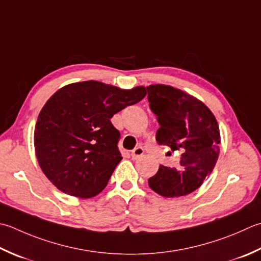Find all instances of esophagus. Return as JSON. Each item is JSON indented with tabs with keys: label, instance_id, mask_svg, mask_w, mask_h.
I'll use <instances>...</instances> for the list:
<instances>
[{
	"label": "esophagus",
	"instance_id": "obj_1",
	"mask_svg": "<svg viewBox=\"0 0 261 261\" xmlns=\"http://www.w3.org/2000/svg\"><path fill=\"white\" fill-rule=\"evenodd\" d=\"M144 154H145L144 148H142V147H137V148H135L134 150H132L131 156H132V158H134V160H138V158H140V157L144 156Z\"/></svg>",
	"mask_w": 261,
	"mask_h": 261
}]
</instances>
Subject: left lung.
I'll use <instances>...</instances> for the list:
<instances>
[{"label": "left lung", "instance_id": "8db88e82", "mask_svg": "<svg viewBox=\"0 0 261 261\" xmlns=\"http://www.w3.org/2000/svg\"><path fill=\"white\" fill-rule=\"evenodd\" d=\"M147 90L149 106L161 125L157 142L172 151H182L178 170L160 165L148 185L162 197L187 196L202 185L216 165L221 142L217 120L201 100L181 89L157 84Z\"/></svg>", "mask_w": 261, "mask_h": 261}]
</instances>
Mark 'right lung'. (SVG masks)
<instances>
[{"label": "right lung", "mask_w": 261, "mask_h": 261, "mask_svg": "<svg viewBox=\"0 0 261 261\" xmlns=\"http://www.w3.org/2000/svg\"><path fill=\"white\" fill-rule=\"evenodd\" d=\"M146 94L144 86L121 89L89 80L66 85L50 96L34 132L36 157L46 177L73 197L103 191L122 160L120 132L111 119Z\"/></svg>", "instance_id": "1"}]
</instances>
